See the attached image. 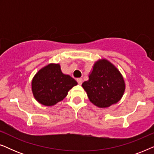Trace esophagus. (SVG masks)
<instances>
[{"label":"esophagus","instance_id":"34e87169","mask_svg":"<svg viewBox=\"0 0 154 154\" xmlns=\"http://www.w3.org/2000/svg\"><path fill=\"white\" fill-rule=\"evenodd\" d=\"M76 81H77L78 83H79V85H81L82 83H83V79H82L81 78H79V79H77Z\"/></svg>","mask_w":154,"mask_h":154}]
</instances>
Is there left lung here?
Masks as SVG:
<instances>
[{
	"instance_id": "8db88e82",
	"label": "left lung",
	"mask_w": 154,
	"mask_h": 154,
	"mask_svg": "<svg viewBox=\"0 0 154 154\" xmlns=\"http://www.w3.org/2000/svg\"><path fill=\"white\" fill-rule=\"evenodd\" d=\"M90 102L100 108H106L121 100L125 89L120 71L103 59L94 64L89 80L82 84Z\"/></svg>"
}]
</instances>
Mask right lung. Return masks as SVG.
Wrapping results in <instances>:
<instances>
[{
  "label": "right lung",
  "mask_w": 154,
  "mask_h": 154,
  "mask_svg": "<svg viewBox=\"0 0 154 154\" xmlns=\"http://www.w3.org/2000/svg\"><path fill=\"white\" fill-rule=\"evenodd\" d=\"M70 75L64 74L59 64H50L38 71L31 82L33 96L40 104L53 106L66 97L77 85Z\"/></svg>",
  "instance_id": "obj_1"
}]
</instances>
